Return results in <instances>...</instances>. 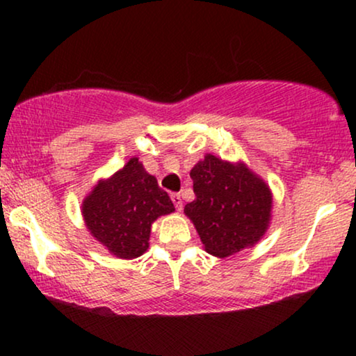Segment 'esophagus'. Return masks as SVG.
<instances>
[{"label": "esophagus", "mask_w": 356, "mask_h": 356, "mask_svg": "<svg viewBox=\"0 0 356 356\" xmlns=\"http://www.w3.org/2000/svg\"><path fill=\"white\" fill-rule=\"evenodd\" d=\"M172 201L175 204V207H177V211L181 212L183 211V199H181V196H179L178 193H173L172 194Z\"/></svg>", "instance_id": "1"}]
</instances>
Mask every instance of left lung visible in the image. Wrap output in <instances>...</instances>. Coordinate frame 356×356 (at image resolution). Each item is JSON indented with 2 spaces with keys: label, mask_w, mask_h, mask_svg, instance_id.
Returning a JSON list of instances; mask_svg holds the SVG:
<instances>
[{
  "label": "left lung",
  "mask_w": 356,
  "mask_h": 356,
  "mask_svg": "<svg viewBox=\"0 0 356 356\" xmlns=\"http://www.w3.org/2000/svg\"><path fill=\"white\" fill-rule=\"evenodd\" d=\"M189 175L196 199L184 206V216L209 254H236L266 235L272 220V191L245 162L206 154Z\"/></svg>",
  "instance_id": "1"
}]
</instances>
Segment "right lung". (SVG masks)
I'll list each match as a JSON object with an SVG mask.
<instances>
[{"mask_svg": "<svg viewBox=\"0 0 356 356\" xmlns=\"http://www.w3.org/2000/svg\"><path fill=\"white\" fill-rule=\"evenodd\" d=\"M87 230L110 254L134 259L149 250L152 223L175 212L172 199L138 157L100 178L81 206Z\"/></svg>", "mask_w": 356, "mask_h": 356, "instance_id": "right-lung-1", "label": "right lung"}]
</instances>
